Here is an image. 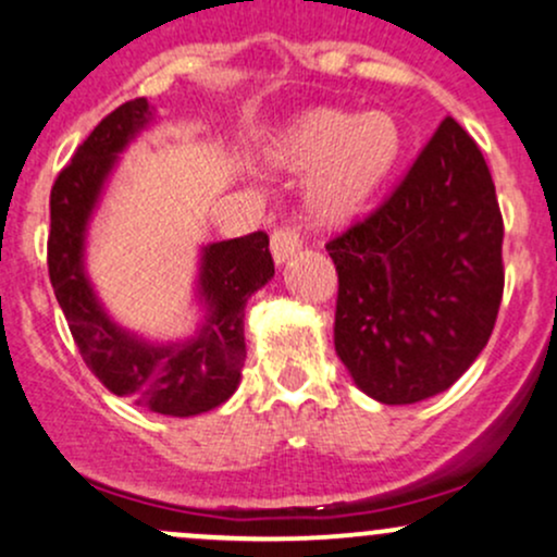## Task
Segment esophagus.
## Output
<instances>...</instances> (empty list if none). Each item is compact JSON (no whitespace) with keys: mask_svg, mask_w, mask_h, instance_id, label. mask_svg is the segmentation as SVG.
Wrapping results in <instances>:
<instances>
[{"mask_svg":"<svg viewBox=\"0 0 557 557\" xmlns=\"http://www.w3.org/2000/svg\"><path fill=\"white\" fill-rule=\"evenodd\" d=\"M300 247H302V233L295 223H286V225H278V228H273V233H271L273 260L276 262L289 260V257L295 255Z\"/></svg>","mask_w":557,"mask_h":557,"instance_id":"34e87169","label":"esophagus"}]
</instances>
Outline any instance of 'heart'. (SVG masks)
I'll return each mask as SVG.
<instances>
[{
	"mask_svg": "<svg viewBox=\"0 0 557 557\" xmlns=\"http://www.w3.org/2000/svg\"><path fill=\"white\" fill-rule=\"evenodd\" d=\"M400 153L404 129L387 111L310 109L271 143L281 170L313 172L308 209L319 225H345L367 212L391 183Z\"/></svg>",
	"mask_w": 557,
	"mask_h": 557,
	"instance_id": "heart-1",
	"label": "heart"
}]
</instances>
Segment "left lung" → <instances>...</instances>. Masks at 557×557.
Listing matches in <instances>:
<instances>
[{"label":"left lung","instance_id":"1","mask_svg":"<svg viewBox=\"0 0 557 557\" xmlns=\"http://www.w3.org/2000/svg\"><path fill=\"white\" fill-rule=\"evenodd\" d=\"M502 236L486 159L446 116L387 199L326 244L334 350L367 396L417 404L468 372L505 292Z\"/></svg>","mask_w":557,"mask_h":557}]
</instances>
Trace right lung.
<instances>
[{"label":"right lung","instance_id":"1","mask_svg":"<svg viewBox=\"0 0 557 557\" xmlns=\"http://www.w3.org/2000/svg\"><path fill=\"white\" fill-rule=\"evenodd\" d=\"M146 98L111 111L76 148L50 190L47 268L71 337L111 393L170 417H194L228 400L242 380L247 343L244 308L252 292L273 276L268 233L255 231L209 244L201 260V295L209 319L199 337L185 345L140 343L103 313L85 276V228L116 153L151 122Z\"/></svg>","mask_w":557,"mask_h":557}]
</instances>
